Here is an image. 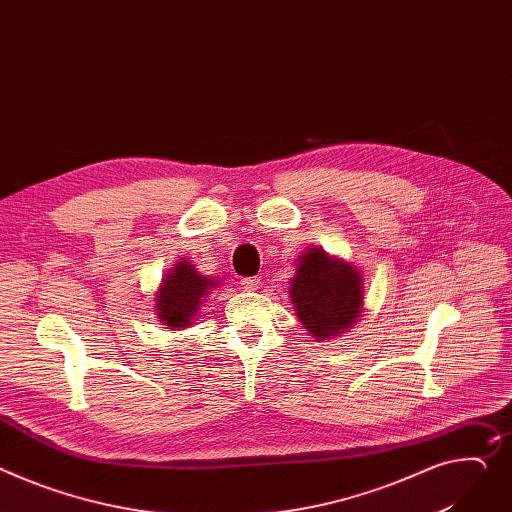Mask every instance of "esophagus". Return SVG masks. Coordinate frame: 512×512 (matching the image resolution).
Returning a JSON list of instances; mask_svg holds the SVG:
<instances>
[{
  "label": "esophagus",
  "mask_w": 512,
  "mask_h": 512,
  "mask_svg": "<svg viewBox=\"0 0 512 512\" xmlns=\"http://www.w3.org/2000/svg\"><path fill=\"white\" fill-rule=\"evenodd\" d=\"M258 287H260V279H258V277L242 279V289H244V291H256Z\"/></svg>",
  "instance_id": "esophagus-1"
}]
</instances>
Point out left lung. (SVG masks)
<instances>
[{
  "mask_svg": "<svg viewBox=\"0 0 512 512\" xmlns=\"http://www.w3.org/2000/svg\"><path fill=\"white\" fill-rule=\"evenodd\" d=\"M289 297L301 326L326 342L348 332L363 316L365 281L352 262L330 256L322 246H309L297 260Z\"/></svg>",
  "mask_w": 512,
  "mask_h": 512,
  "instance_id": "left-lung-1",
  "label": "left lung"
}]
</instances>
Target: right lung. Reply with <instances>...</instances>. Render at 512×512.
Listing matches in <instances>:
<instances>
[{"instance_id":"1","label":"right lung","mask_w":512,"mask_h":512,"mask_svg":"<svg viewBox=\"0 0 512 512\" xmlns=\"http://www.w3.org/2000/svg\"><path fill=\"white\" fill-rule=\"evenodd\" d=\"M221 281L217 277H205L188 258L166 270L160 287L153 295V313L157 322L168 330H184L194 324L203 307V301Z\"/></svg>"}]
</instances>
